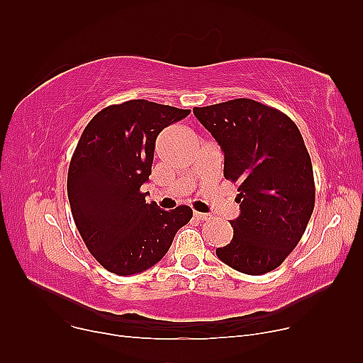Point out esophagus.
I'll return each mask as SVG.
<instances>
[{"mask_svg":"<svg viewBox=\"0 0 363 363\" xmlns=\"http://www.w3.org/2000/svg\"><path fill=\"white\" fill-rule=\"evenodd\" d=\"M195 218L201 220V221H206V220H211V213H203V212H195Z\"/></svg>","mask_w":363,"mask_h":363,"instance_id":"esophagus-1","label":"esophagus"}]
</instances>
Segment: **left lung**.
<instances>
[{
  "mask_svg": "<svg viewBox=\"0 0 363 363\" xmlns=\"http://www.w3.org/2000/svg\"><path fill=\"white\" fill-rule=\"evenodd\" d=\"M195 117L225 152V177L237 186L234 237L217 248L230 268L259 276L295 250L315 206L311 156L298 126L274 107L248 98L195 107Z\"/></svg>",
  "mask_w": 363,
  "mask_h": 363,
  "instance_id": "left-lung-1",
  "label": "left lung"
}]
</instances>
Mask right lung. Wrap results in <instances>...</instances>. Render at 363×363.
Returning <instances> with one entry per match:
<instances>
[{"label":"right lung","mask_w":363,"mask_h":363,"mask_svg":"<svg viewBox=\"0 0 363 363\" xmlns=\"http://www.w3.org/2000/svg\"><path fill=\"white\" fill-rule=\"evenodd\" d=\"M189 109L130 99L104 107L84 129L68 168L67 191L79 234L99 264L118 276L142 273L165 256L194 211L145 201L160 130Z\"/></svg>","instance_id":"obj_1"}]
</instances>
